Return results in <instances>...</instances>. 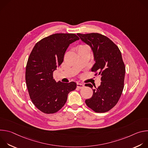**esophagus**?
I'll return each mask as SVG.
<instances>
[{
  "mask_svg": "<svg viewBox=\"0 0 148 148\" xmlns=\"http://www.w3.org/2000/svg\"><path fill=\"white\" fill-rule=\"evenodd\" d=\"M77 87L78 88H79V89H82L84 87V85L83 84H81V83H77Z\"/></svg>",
  "mask_w": 148,
  "mask_h": 148,
  "instance_id": "obj_1",
  "label": "esophagus"
}]
</instances>
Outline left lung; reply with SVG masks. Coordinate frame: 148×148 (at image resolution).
<instances>
[{"instance_id": "left-lung-1", "label": "left lung", "mask_w": 148, "mask_h": 148, "mask_svg": "<svg viewBox=\"0 0 148 148\" xmlns=\"http://www.w3.org/2000/svg\"><path fill=\"white\" fill-rule=\"evenodd\" d=\"M77 34L93 51L95 63L91 71L101 75V85L95 87L92 97L86 103L95 112H106L118 103L124 87L125 66L121 51L111 40L100 33ZM87 86L93 87L91 84Z\"/></svg>"}]
</instances>
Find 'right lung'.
<instances>
[{
  "instance_id": "right-lung-1",
  "label": "right lung",
  "mask_w": 148,
  "mask_h": 148,
  "mask_svg": "<svg viewBox=\"0 0 148 148\" xmlns=\"http://www.w3.org/2000/svg\"><path fill=\"white\" fill-rule=\"evenodd\" d=\"M79 37L74 33H56L42 38L33 47L26 68V82L35 107L45 114L58 112L66 103L75 82H56L53 72L64 60L69 45Z\"/></svg>"
}]
</instances>
